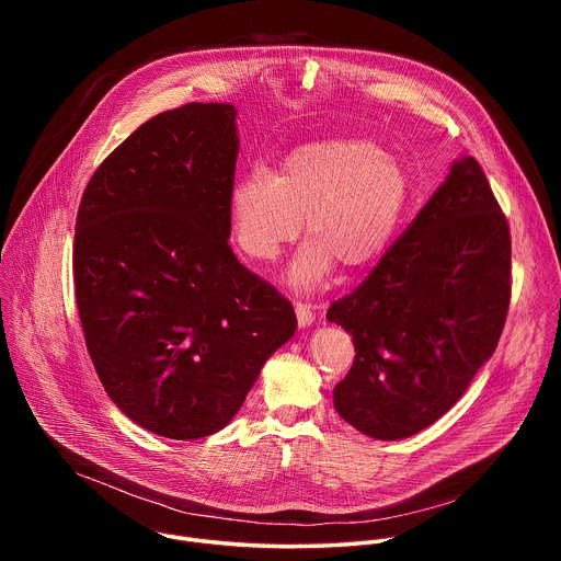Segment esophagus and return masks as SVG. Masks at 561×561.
Returning <instances> with one entry per match:
<instances>
[{
    "instance_id": "esophagus-1",
    "label": "esophagus",
    "mask_w": 561,
    "mask_h": 561,
    "mask_svg": "<svg viewBox=\"0 0 561 561\" xmlns=\"http://www.w3.org/2000/svg\"><path fill=\"white\" fill-rule=\"evenodd\" d=\"M295 314H297V324H299L301 329H308V327L314 322V310H312V306H308V304L297 301V304H295Z\"/></svg>"
}]
</instances>
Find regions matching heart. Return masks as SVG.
<instances>
[{
  "instance_id": "b5f03b06",
  "label": "heart",
  "mask_w": 561,
  "mask_h": 561,
  "mask_svg": "<svg viewBox=\"0 0 561 561\" xmlns=\"http://www.w3.org/2000/svg\"><path fill=\"white\" fill-rule=\"evenodd\" d=\"M409 202L399 159L368 139H322L293 150L275 178L255 169L234 182L228 215L234 244L260 262L297 239L301 219L310 242L288 268V284L314 290L333 273L362 268L388 247Z\"/></svg>"
}]
</instances>
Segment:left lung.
<instances>
[{"mask_svg":"<svg viewBox=\"0 0 561 561\" xmlns=\"http://www.w3.org/2000/svg\"><path fill=\"white\" fill-rule=\"evenodd\" d=\"M511 301V232L472 157L327 319L353 335L335 411L373 439H407L448 413L495 353Z\"/></svg>","mask_w":561,"mask_h":561,"instance_id":"obj_1","label":"left lung"}]
</instances>
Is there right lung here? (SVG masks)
Masks as SVG:
<instances>
[{"label":"right lung","mask_w":561,"mask_h":561,"mask_svg":"<svg viewBox=\"0 0 561 561\" xmlns=\"http://www.w3.org/2000/svg\"><path fill=\"white\" fill-rule=\"evenodd\" d=\"M232 104L159 113L91 178L75 224L79 319L104 390L169 439L221 431L297 329L288 299L237 262Z\"/></svg>","instance_id":"add662e5"}]
</instances>
